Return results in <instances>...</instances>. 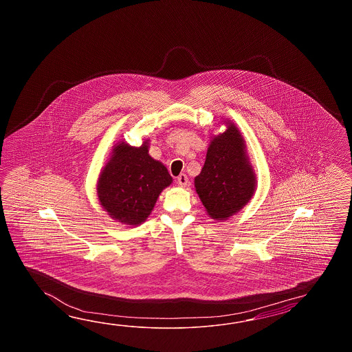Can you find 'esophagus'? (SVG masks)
Listing matches in <instances>:
<instances>
[{
  "label": "esophagus",
  "instance_id": "34e87169",
  "mask_svg": "<svg viewBox=\"0 0 352 352\" xmlns=\"http://www.w3.org/2000/svg\"><path fill=\"white\" fill-rule=\"evenodd\" d=\"M177 184L179 186L185 187L188 185V177H187L186 173H181L179 177H177Z\"/></svg>",
  "mask_w": 352,
  "mask_h": 352
}]
</instances>
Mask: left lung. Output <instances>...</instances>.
I'll list each match as a JSON object with an SVG mask.
<instances>
[{
	"mask_svg": "<svg viewBox=\"0 0 352 352\" xmlns=\"http://www.w3.org/2000/svg\"><path fill=\"white\" fill-rule=\"evenodd\" d=\"M195 187L210 217L224 220L238 212L254 195L255 176L238 128L229 124L214 137Z\"/></svg>",
	"mask_w": 352,
	"mask_h": 352,
	"instance_id": "left-lung-1",
	"label": "left lung"
}]
</instances>
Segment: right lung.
<instances>
[{"label": "right lung", "instance_id": "obj_1", "mask_svg": "<svg viewBox=\"0 0 352 352\" xmlns=\"http://www.w3.org/2000/svg\"><path fill=\"white\" fill-rule=\"evenodd\" d=\"M171 182L165 166L148 155L147 142L141 147L122 142L100 173L98 197L113 219L123 224L140 225Z\"/></svg>", "mask_w": 352, "mask_h": 352}]
</instances>
